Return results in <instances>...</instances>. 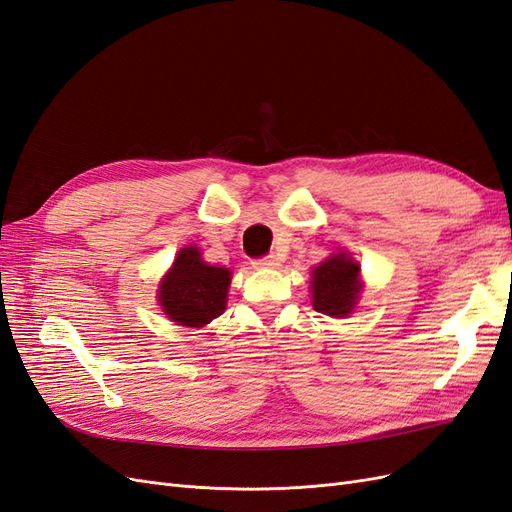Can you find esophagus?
Listing matches in <instances>:
<instances>
[{
	"instance_id": "obj_1",
	"label": "esophagus",
	"mask_w": 512,
	"mask_h": 512,
	"mask_svg": "<svg viewBox=\"0 0 512 512\" xmlns=\"http://www.w3.org/2000/svg\"><path fill=\"white\" fill-rule=\"evenodd\" d=\"M252 265L256 269H277L280 267V260H277V256H265V258H256Z\"/></svg>"
}]
</instances>
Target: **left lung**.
Returning a JSON list of instances; mask_svg holds the SVG:
<instances>
[{
    "instance_id": "8db88e82",
    "label": "left lung",
    "mask_w": 512,
    "mask_h": 512,
    "mask_svg": "<svg viewBox=\"0 0 512 512\" xmlns=\"http://www.w3.org/2000/svg\"><path fill=\"white\" fill-rule=\"evenodd\" d=\"M312 303L320 314L346 318L363 290L361 265L348 252L331 254L312 271Z\"/></svg>"
}]
</instances>
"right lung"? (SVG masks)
Instances as JSON below:
<instances>
[{"label": "right lung", "instance_id": "add662e5", "mask_svg": "<svg viewBox=\"0 0 512 512\" xmlns=\"http://www.w3.org/2000/svg\"><path fill=\"white\" fill-rule=\"evenodd\" d=\"M230 280L228 269L207 265L198 247L188 245L162 277L158 301L166 318L179 327L200 329L224 314Z\"/></svg>", "mask_w": 512, "mask_h": 512}]
</instances>
